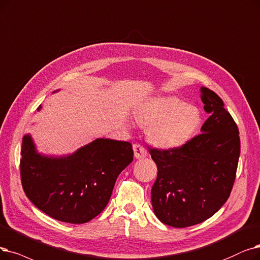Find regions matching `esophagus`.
Returning a JSON list of instances; mask_svg holds the SVG:
<instances>
[{
	"mask_svg": "<svg viewBox=\"0 0 260 260\" xmlns=\"http://www.w3.org/2000/svg\"><path fill=\"white\" fill-rule=\"evenodd\" d=\"M133 149H134V155L137 159H140V158H144L148 156V151H146L141 144H137V143L134 144Z\"/></svg>",
	"mask_w": 260,
	"mask_h": 260,
	"instance_id": "1",
	"label": "esophagus"
}]
</instances>
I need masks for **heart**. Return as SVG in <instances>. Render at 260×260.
I'll return each instance as SVG.
<instances>
[{
	"label": "heart",
	"mask_w": 260,
	"mask_h": 260,
	"mask_svg": "<svg viewBox=\"0 0 260 260\" xmlns=\"http://www.w3.org/2000/svg\"><path fill=\"white\" fill-rule=\"evenodd\" d=\"M135 119L148 126V136L157 146L177 148L193 137L201 125V112L175 96L154 98L135 109Z\"/></svg>",
	"instance_id": "b5f03b06"
}]
</instances>
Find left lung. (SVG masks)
<instances>
[{"label":"left lung","instance_id":"obj_1","mask_svg":"<svg viewBox=\"0 0 260 260\" xmlns=\"http://www.w3.org/2000/svg\"><path fill=\"white\" fill-rule=\"evenodd\" d=\"M210 117L201 134L179 148H150L157 166L152 187L156 217L173 228H188L213 216L230 198L240 155L239 131L222 99L201 87Z\"/></svg>","mask_w":260,"mask_h":260}]
</instances>
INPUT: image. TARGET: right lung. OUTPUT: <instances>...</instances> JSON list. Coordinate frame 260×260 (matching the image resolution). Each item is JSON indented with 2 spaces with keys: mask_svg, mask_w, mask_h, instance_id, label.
<instances>
[{
  "mask_svg": "<svg viewBox=\"0 0 260 260\" xmlns=\"http://www.w3.org/2000/svg\"><path fill=\"white\" fill-rule=\"evenodd\" d=\"M21 156V183L32 204L56 220L82 224L106 207L134 152L129 142L98 138L71 155L52 157L37 153L25 135Z\"/></svg>",
  "mask_w": 260,
  "mask_h": 260,
  "instance_id": "obj_1",
  "label": "right lung"
}]
</instances>
